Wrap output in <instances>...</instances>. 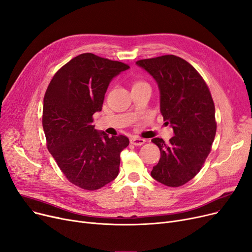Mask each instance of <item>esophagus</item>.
<instances>
[{"label":"esophagus","mask_w":252,"mask_h":252,"mask_svg":"<svg viewBox=\"0 0 252 252\" xmlns=\"http://www.w3.org/2000/svg\"><path fill=\"white\" fill-rule=\"evenodd\" d=\"M130 142L134 146H141L146 142V139L137 137V136H132V137H130Z\"/></svg>","instance_id":"esophagus-1"}]
</instances>
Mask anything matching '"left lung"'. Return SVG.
Returning a JSON list of instances; mask_svg holds the SVG:
<instances>
[{"mask_svg":"<svg viewBox=\"0 0 252 252\" xmlns=\"http://www.w3.org/2000/svg\"><path fill=\"white\" fill-rule=\"evenodd\" d=\"M136 64L157 82L160 111L174 133L168 143L159 137L152 139L161 158L151 175L167 187H181L202 168L217 132L210 91L198 71L178 56L142 59Z\"/></svg>","mask_w":252,"mask_h":252,"instance_id":"1","label":"left lung"}]
</instances>
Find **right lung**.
<instances>
[{
  "instance_id": "obj_1",
  "label": "right lung",
  "mask_w": 252,
  "mask_h": 252,
  "mask_svg": "<svg viewBox=\"0 0 252 252\" xmlns=\"http://www.w3.org/2000/svg\"><path fill=\"white\" fill-rule=\"evenodd\" d=\"M129 65L83 53L52 78L43 105L47 148L68 181L84 189H98L119 173L124 135L110 137L92 124L100 112L111 81Z\"/></svg>"
}]
</instances>
